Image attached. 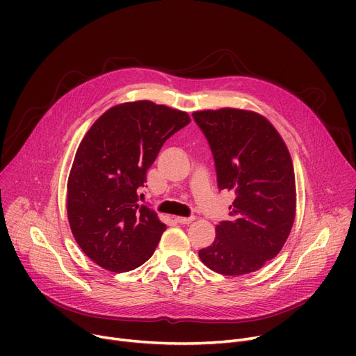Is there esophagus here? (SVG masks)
I'll return each mask as SVG.
<instances>
[{
    "label": "esophagus",
    "instance_id": "esophagus-1",
    "mask_svg": "<svg viewBox=\"0 0 356 356\" xmlns=\"http://www.w3.org/2000/svg\"><path fill=\"white\" fill-rule=\"evenodd\" d=\"M195 219H196L195 215H191V216H188V218H184V216H176V222L181 223V225H188V223L193 222Z\"/></svg>",
    "mask_w": 356,
    "mask_h": 356
}]
</instances>
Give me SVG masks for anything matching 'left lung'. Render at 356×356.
Segmentation results:
<instances>
[{
  "instance_id": "8db88e82",
  "label": "left lung",
  "mask_w": 356,
  "mask_h": 356,
  "mask_svg": "<svg viewBox=\"0 0 356 356\" xmlns=\"http://www.w3.org/2000/svg\"><path fill=\"white\" fill-rule=\"evenodd\" d=\"M215 160L218 188L235 193L229 220L216 227L202 263L223 275L248 274L282 251L296 212L291 157L275 128L235 108L193 112Z\"/></svg>"
}]
</instances>
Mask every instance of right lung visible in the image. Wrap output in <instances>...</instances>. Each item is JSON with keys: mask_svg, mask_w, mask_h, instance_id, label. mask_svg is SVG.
<instances>
[{"mask_svg": "<svg viewBox=\"0 0 356 356\" xmlns=\"http://www.w3.org/2000/svg\"><path fill=\"white\" fill-rule=\"evenodd\" d=\"M191 122L186 112L149 101L108 109L83 137L67 180V218L82 251L99 267L131 271L154 254L165 231L140 204L160 148Z\"/></svg>", "mask_w": 356, "mask_h": 356, "instance_id": "1", "label": "right lung"}]
</instances>
